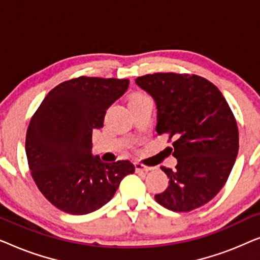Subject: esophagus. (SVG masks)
Instances as JSON below:
<instances>
[{
  "label": "esophagus",
  "mask_w": 260,
  "mask_h": 260,
  "mask_svg": "<svg viewBox=\"0 0 260 260\" xmlns=\"http://www.w3.org/2000/svg\"><path fill=\"white\" fill-rule=\"evenodd\" d=\"M135 169H136V172H149V170L152 169V167H148V166H144L142 165L140 162H136L135 163Z\"/></svg>",
  "instance_id": "1"
}]
</instances>
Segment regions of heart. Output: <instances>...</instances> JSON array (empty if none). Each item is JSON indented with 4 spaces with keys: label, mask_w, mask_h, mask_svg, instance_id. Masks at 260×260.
<instances>
[{
    "label": "heart",
    "mask_w": 260,
    "mask_h": 260,
    "mask_svg": "<svg viewBox=\"0 0 260 260\" xmlns=\"http://www.w3.org/2000/svg\"><path fill=\"white\" fill-rule=\"evenodd\" d=\"M147 101H151L150 97L148 94L142 93V92H137L131 95V98L129 99V105L135 104V103H142V102H147Z\"/></svg>",
    "instance_id": "b5f03b06"
}]
</instances>
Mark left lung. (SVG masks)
<instances>
[{"mask_svg":"<svg viewBox=\"0 0 260 260\" xmlns=\"http://www.w3.org/2000/svg\"><path fill=\"white\" fill-rule=\"evenodd\" d=\"M136 84L154 98L158 135L173 140L175 170L161 169L169 186L155 200L174 212L207 204L229 179L239 150L237 120L219 88L187 73H154Z\"/></svg>","mask_w":260,"mask_h":260,"instance_id":"obj_1","label":"left lung"}]
</instances>
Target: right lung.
Segmentation results:
<instances>
[{
  "label": "right lung",
  "instance_id": "1",
  "mask_svg": "<svg viewBox=\"0 0 260 260\" xmlns=\"http://www.w3.org/2000/svg\"><path fill=\"white\" fill-rule=\"evenodd\" d=\"M129 87L127 79L78 77L48 92L31 117L26 154L35 184L60 211L83 215L111 200L124 176L135 172L127 159L112 163L93 156L92 131L106 110Z\"/></svg>",
  "mask_w": 260,
  "mask_h": 260
}]
</instances>
